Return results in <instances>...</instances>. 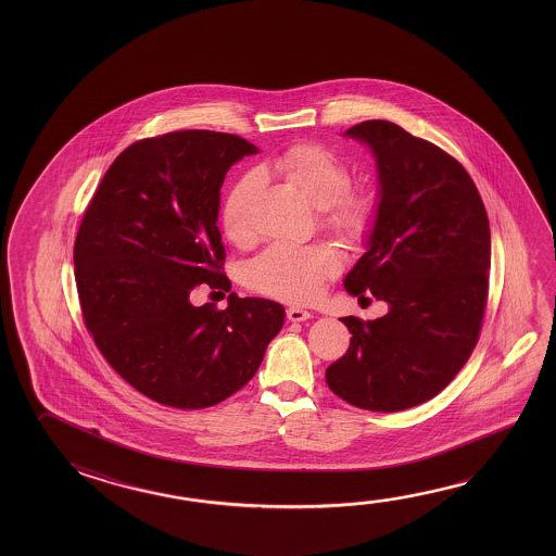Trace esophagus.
<instances>
[{
	"instance_id": "34e87169",
	"label": "esophagus",
	"mask_w": 556,
	"mask_h": 556,
	"mask_svg": "<svg viewBox=\"0 0 556 556\" xmlns=\"http://www.w3.org/2000/svg\"><path fill=\"white\" fill-rule=\"evenodd\" d=\"M287 318H289V321H306V319L312 318V312L301 308V306H292V308L287 309Z\"/></svg>"
}]
</instances>
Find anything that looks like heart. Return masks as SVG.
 I'll return each mask as SVG.
<instances>
[{
  "label": "heart",
  "instance_id": "b5f03b06",
  "mask_svg": "<svg viewBox=\"0 0 556 556\" xmlns=\"http://www.w3.org/2000/svg\"><path fill=\"white\" fill-rule=\"evenodd\" d=\"M318 207L319 223L351 247L363 244L374 228L376 207L370 193L351 190L346 164L329 149L314 143L291 147L265 164ZM262 186L257 173H248L228 191L220 213L225 237L242 247L252 238V210ZM341 257L326 244H274L247 267V282L255 291L291 302L312 301L324 282L339 271Z\"/></svg>",
  "mask_w": 556,
  "mask_h": 556
}]
</instances>
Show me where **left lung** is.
<instances>
[{
	"mask_svg": "<svg viewBox=\"0 0 556 556\" xmlns=\"http://www.w3.org/2000/svg\"><path fill=\"white\" fill-rule=\"evenodd\" d=\"M372 151L378 207L346 292L388 302L382 318H341L351 337L328 366L329 390L393 413L432 400L473 353L489 294L491 228L464 166L386 119L345 131Z\"/></svg>",
	"mask_w": 556,
	"mask_h": 556,
	"instance_id": "obj_1",
	"label": "left lung"
}]
</instances>
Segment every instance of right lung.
I'll list each match as a JSON object with an SVG mask.
<instances>
[{
	"mask_svg": "<svg viewBox=\"0 0 556 556\" xmlns=\"http://www.w3.org/2000/svg\"><path fill=\"white\" fill-rule=\"evenodd\" d=\"M260 149L242 137L186 129L141 139L110 164L75 238L83 319L110 366L137 392L203 409L247 386L282 328L285 308L228 294L193 306L200 285L228 291L220 186Z\"/></svg>",
	"mask_w": 556,
	"mask_h": 556,
	"instance_id": "obj_1",
	"label": "right lung"
}]
</instances>
